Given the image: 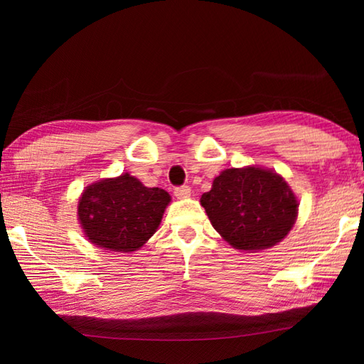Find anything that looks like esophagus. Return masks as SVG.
I'll return each mask as SVG.
<instances>
[{"instance_id": "esophagus-1", "label": "esophagus", "mask_w": 364, "mask_h": 364, "mask_svg": "<svg viewBox=\"0 0 364 364\" xmlns=\"http://www.w3.org/2000/svg\"><path fill=\"white\" fill-rule=\"evenodd\" d=\"M173 194L176 196V198H188V197H191V188H188V186L175 188Z\"/></svg>"}]
</instances>
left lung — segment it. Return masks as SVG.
I'll list each match as a JSON object with an SVG mask.
<instances>
[{"label":"left lung","instance_id":"8db88e82","mask_svg":"<svg viewBox=\"0 0 364 364\" xmlns=\"http://www.w3.org/2000/svg\"><path fill=\"white\" fill-rule=\"evenodd\" d=\"M214 230L237 250L257 252L282 242L297 219L299 202L274 170L227 168L200 198Z\"/></svg>","mask_w":364,"mask_h":364}]
</instances>
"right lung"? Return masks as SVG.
<instances>
[{
  "label": "right lung",
  "mask_w": 364,
  "mask_h": 364,
  "mask_svg": "<svg viewBox=\"0 0 364 364\" xmlns=\"http://www.w3.org/2000/svg\"><path fill=\"white\" fill-rule=\"evenodd\" d=\"M168 192L146 188L129 173L90 184L80 197L78 220L92 244L105 250L136 252L156 233Z\"/></svg>",
  "instance_id": "obj_1"
}]
</instances>
